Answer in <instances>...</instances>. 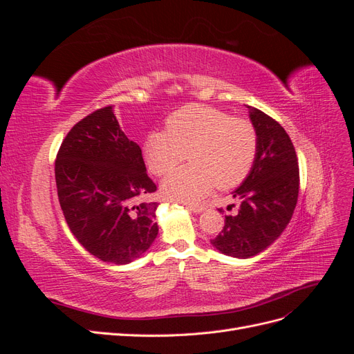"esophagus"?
Returning a JSON list of instances; mask_svg holds the SVG:
<instances>
[{
	"instance_id": "34e87169",
	"label": "esophagus",
	"mask_w": 354,
	"mask_h": 354,
	"mask_svg": "<svg viewBox=\"0 0 354 354\" xmlns=\"http://www.w3.org/2000/svg\"><path fill=\"white\" fill-rule=\"evenodd\" d=\"M187 209H190V211H194V212L199 214V212H202L203 209H205V207H203V205H192V203H189V205H187Z\"/></svg>"
}]
</instances>
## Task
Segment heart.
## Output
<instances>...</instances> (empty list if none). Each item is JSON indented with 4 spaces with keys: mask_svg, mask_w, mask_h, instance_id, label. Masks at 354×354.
<instances>
[{
    "mask_svg": "<svg viewBox=\"0 0 354 354\" xmlns=\"http://www.w3.org/2000/svg\"><path fill=\"white\" fill-rule=\"evenodd\" d=\"M167 131L151 133L145 140V160L156 176H165L162 194L176 201L195 202L218 186L230 189L248 176L257 153V131L245 118L205 104H187L171 113Z\"/></svg>",
    "mask_w": 354,
    "mask_h": 354,
    "instance_id": "obj_1",
    "label": "heart"
}]
</instances>
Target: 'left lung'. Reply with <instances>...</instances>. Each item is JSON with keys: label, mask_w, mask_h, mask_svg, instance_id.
<instances>
[{"label": "left lung", "mask_w": 354, "mask_h": 354, "mask_svg": "<svg viewBox=\"0 0 354 354\" xmlns=\"http://www.w3.org/2000/svg\"><path fill=\"white\" fill-rule=\"evenodd\" d=\"M257 131L252 168L233 192L241 201L236 216H226L224 227L211 239L214 248L234 259L263 252L291 221L298 199V159L283 127L264 112L246 106Z\"/></svg>", "instance_id": "8db88e82"}]
</instances>
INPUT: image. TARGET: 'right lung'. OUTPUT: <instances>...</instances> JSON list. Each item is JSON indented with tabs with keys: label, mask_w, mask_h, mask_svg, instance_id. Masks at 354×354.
I'll use <instances>...</instances> for the list:
<instances>
[{
	"label": "right lung",
	"mask_w": 354,
	"mask_h": 354,
	"mask_svg": "<svg viewBox=\"0 0 354 354\" xmlns=\"http://www.w3.org/2000/svg\"><path fill=\"white\" fill-rule=\"evenodd\" d=\"M63 216L78 242L99 260L128 264L158 236L156 185L142 149L128 138L112 106L85 116L63 140L55 164Z\"/></svg>",
	"instance_id": "add662e5"
}]
</instances>
